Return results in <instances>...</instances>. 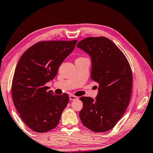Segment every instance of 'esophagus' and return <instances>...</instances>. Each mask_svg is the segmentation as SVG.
I'll return each instance as SVG.
<instances>
[{
	"label": "esophagus",
	"mask_w": 153,
	"mask_h": 153,
	"mask_svg": "<svg viewBox=\"0 0 153 153\" xmlns=\"http://www.w3.org/2000/svg\"><path fill=\"white\" fill-rule=\"evenodd\" d=\"M69 99H70L71 100H76V99H77V97H76V96H75L74 94H70L69 95Z\"/></svg>",
	"instance_id": "1"
}]
</instances>
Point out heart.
Segmentation results:
<instances>
[{"mask_svg": "<svg viewBox=\"0 0 153 153\" xmlns=\"http://www.w3.org/2000/svg\"><path fill=\"white\" fill-rule=\"evenodd\" d=\"M79 58H83V57H79Z\"/></svg>", "mask_w": 153, "mask_h": 153, "instance_id": "obj_1", "label": "heart"}]
</instances>
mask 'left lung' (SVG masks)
<instances>
[{"mask_svg": "<svg viewBox=\"0 0 153 153\" xmlns=\"http://www.w3.org/2000/svg\"><path fill=\"white\" fill-rule=\"evenodd\" d=\"M77 46L92 58L91 79L99 84L97 97H82L79 118L94 132H105L122 117L129 105L133 76L126 56L106 37H88Z\"/></svg>", "mask_w": 153, "mask_h": 153, "instance_id": "left-lung-1", "label": "left lung"}]
</instances>
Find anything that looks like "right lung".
Segmentation results:
<instances>
[{"instance_id": "add662e5", "label": "right lung", "mask_w": 153, "mask_h": 153, "mask_svg": "<svg viewBox=\"0 0 153 153\" xmlns=\"http://www.w3.org/2000/svg\"><path fill=\"white\" fill-rule=\"evenodd\" d=\"M77 40L41 41L27 49L17 64L11 95L25 125L38 133L57 126L69 95H56L46 84L54 79L61 64L74 51Z\"/></svg>"}]
</instances>
